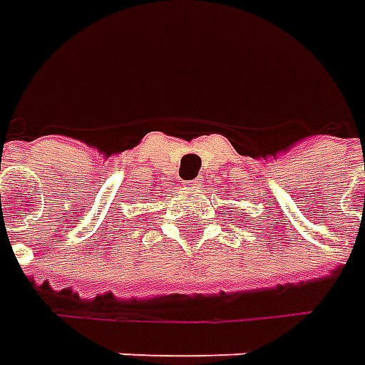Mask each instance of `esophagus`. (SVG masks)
<instances>
[{
  "mask_svg": "<svg viewBox=\"0 0 365 365\" xmlns=\"http://www.w3.org/2000/svg\"><path fill=\"white\" fill-rule=\"evenodd\" d=\"M199 182H201V180H189V182H182V187H185V189H197Z\"/></svg>",
  "mask_w": 365,
  "mask_h": 365,
  "instance_id": "1",
  "label": "esophagus"
}]
</instances>
